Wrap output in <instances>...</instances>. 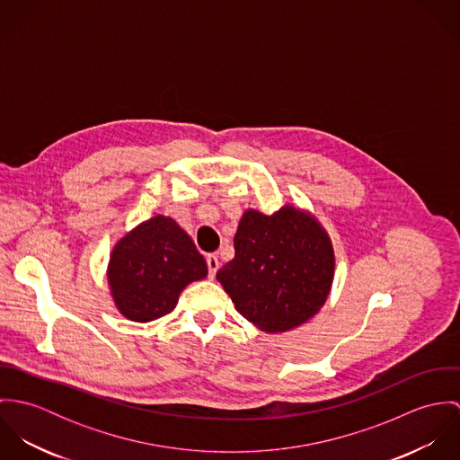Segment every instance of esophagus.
Listing matches in <instances>:
<instances>
[{
    "label": "esophagus",
    "mask_w": 460,
    "mask_h": 460,
    "mask_svg": "<svg viewBox=\"0 0 460 460\" xmlns=\"http://www.w3.org/2000/svg\"><path fill=\"white\" fill-rule=\"evenodd\" d=\"M205 261H207V269H208V278L212 279L216 276L217 269H219V261H217L216 255H207Z\"/></svg>",
    "instance_id": "esophagus-1"
}]
</instances>
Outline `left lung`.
Segmentation results:
<instances>
[{
    "label": "left lung",
    "instance_id": "1",
    "mask_svg": "<svg viewBox=\"0 0 460 460\" xmlns=\"http://www.w3.org/2000/svg\"><path fill=\"white\" fill-rule=\"evenodd\" d=\"M235 257L216 278L235 310L269 332L306 323L326 303L334 257L326 232L292 205L272 216L248 210L234 237Z\"/></svg>",
    "mask_w": 460,
    "mask_h": 460
}]
</instances>
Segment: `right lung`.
I'll use <instances>...</instances> for the list:
<instances>
[{"instance_id": "add662e5", "label": "right lung", "mask_w": 460, "mask_h": 460, "mask_svg": "<svg viewBox=\"0 0 460 460\" xmlns=\"http://www.w3.org/2000/svg\"><path fill=\"white\" fill-rule=\"evenodd\" d=\"M207 276V263L190 235L172 219L155 216L113 250L108 279L124 317L150 323L173 312L186 285Z\"/></svg>"}]
</instances>
